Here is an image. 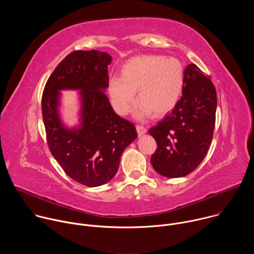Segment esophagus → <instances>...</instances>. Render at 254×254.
I'll list each match as a JSON object with an SVG mask.
<instances>
[{
  "label": "esophagus",
  "mask_w": 254,
  "mask_h": 254,
  "mask_svg": "<svg viewBox=\"0 0 254 254\" xmlns=\"http://www.w3.org/2000/svg\"><path fill=\"white\" fill-rule=\"evenodd\" d=\"M136 131H137V134L140 136L147 132V128L142 126H136Z\"/></svg>",
  "instance_id": "34e87169"
}]
</instances>
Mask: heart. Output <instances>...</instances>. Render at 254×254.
Returning <instances> with one entry per match:
<instances>
[{"label":"heart","mask_w":254,"mask_h":254,"mask_svg":"<svg viewBox=\"0 0 254 254\" xmlns=\"http://www.w3.org/2000/svg\"><path fill=\"white\" fill-rule=\"evenodd\" d=\"M184 87V67L176 57L144 55L129 59L122 68L121 76L108 80L107 91L114 110L127 116L137 99V118L151 112L163 116L178 103Z\"/></svg>","instance_id":"1"}]
</instances>
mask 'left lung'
<instances>
[{
	"label": "left lung",
	"instance_id": "8db88e82",
	"mask_svg": "<svg viewBox=\"0 0 254 254\" xmlns=\"http://www.w3.org/2000/svg\"><path fill=\"white\" fill-rule=\"evenodd\" d=\"M217 95L209 77L195 65L184 71L182 97L149 132L158 149L151 158L155 171L167 178L185 177L204 160L211 144Z\"/></svg>",
	"mask_w": 254,
	"mask_h": 254
}]
</instances>
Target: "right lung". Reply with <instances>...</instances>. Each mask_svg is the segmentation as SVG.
<instances>
[{"mask_svg":"<svg viewBox=\"0 0 254 254\" xmlns=\"http://www.w3.org/2000/svg\"><path fill=\"white\" fill-rule=\"evenodd\" d=\"M112 56L97 50L74 51L50 75L42 97V115L51 154L63 171L87 187L116 176L123 152L137 137L134 126L118 116L105 95ZM63 90H77L79 124L62 119Z\"/></svg>","mask_w":254,"mask_h":254,"instance_id":"1","label":"right lung"}]
</instances>
